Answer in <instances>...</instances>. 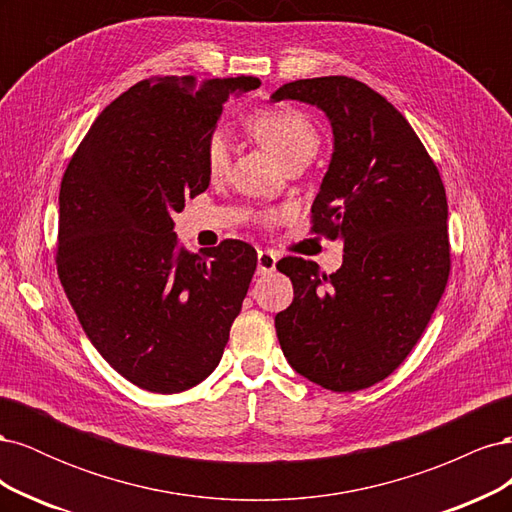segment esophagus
<instances>
[{"label": "esophagus", "instance_id": "1", "mask_svg": "<svg viewBox=\"0 0 512 512\" xmlns=\"http://www.w3.org/2000/svg\"><path fill=\"white\" fill-rule=\"evenodd\" d=\"M277 265V256L269 250H260L258 252V275H267L271 271H275Z\"/></svg>", "mask_w": 512, "mask_h": 512}]
</instances>
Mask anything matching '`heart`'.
Returning a JSON list of instances; mask_svg holds the SVG:
<instances>
[{
    "instance_id": "obj_1",
    "label": "heart",
    "mask_w": 512,
    "mask_h": 512,
    "mask_svg": "<svg viewBox=\"0 0 512 512\" xmlns=\"http://www.w3.org/2000/svg\"><path fill=\"white\" fill-rule=\"evenodd\" d=\"M245 128L254 138L269 147L286 166L294 160H312L320 147V132L314 121L297 108H262L245 117ZM205 166L211 177L226 173L230 162L228 141L222 132L207 136Z\"/></svg>"
}]
</instances>
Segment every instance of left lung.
<instances>
[{
	"mask_svg": "<svg viewBox=\"0 0 512 512\" xmlns=\"http://www.w3.org/2000/svg\"><path fill=\"white\" fill-rule=\"evenodd\" d=\"M286 98L331 119L335 151L309 232L344 239V265L327 275L299 256L277 262L294 288L275 316L277 339L307 380L361 391L404 363L448 282L444 183L406 117L365 83L299 79L273 94Z\"/></svg>",
	"mask_w": 512,
	"mask_h": 512,
	"instance_id": "obj_1",
	"label": "left lung"
}]
</instances>
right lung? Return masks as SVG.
Masks as SVG:
<instances>
[{
    "instance_id": "right-lung-1",
    "label": "right lung",
    "mask_w": 512,
    "mask_h": 512,
    "mask_svg": "<svg viewBox=\"0 0 512 512\" xmlns=\"http://www.w3.org/2000/svg\"><path fill=\"white\" fill-rule=\"evenodd\" d=\"M256 76H151L108 104L61 179L57 273L91 344L151 393L218 367L258 265L245 241L190 254L173 215L209 188L203 147Z\"/></svg>"
}]
</instances>
